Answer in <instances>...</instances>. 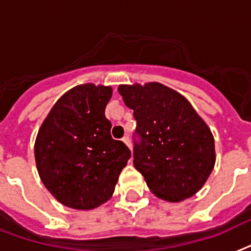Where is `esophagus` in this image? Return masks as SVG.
Masks as SVG:
<instances>
[{"label": "esophagus", "instance_id": "esophagus-1", "mask_svg": "<svg viewBox=\"0 0 251 251\" xmlns=\"http://www.w3.org/2000/svg\"><path fill=\"white\" fill-rule=\"evenodd\" d=\"M123 142H124V144H126V145H127L128 148L130 149V140H129V137H128V136H126V137L123 138Z\"/></svg>", "mask_w": 251, "mask_h": 251}]
</instances>
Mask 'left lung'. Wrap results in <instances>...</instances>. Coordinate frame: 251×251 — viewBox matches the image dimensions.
Instances as JSON below:
<instances>
[{
  "label": "left lung",
  "mask_w": 251,
  "mask_h": 251,
  "mask_svg": "<svg viewBox=\"0 0 251 251\" xmlns=\"http://www.w3.org/2000/svg\"><path fill=\"white\" fill-rule=\"evenodd\" d=\"M137 122L133 165L151 192L167 201L191 198L215 163L214 138L192 105L160 83L119 86Z\"/></svg>",
  "instance_id": "left-lung-1"
}]
</instances>
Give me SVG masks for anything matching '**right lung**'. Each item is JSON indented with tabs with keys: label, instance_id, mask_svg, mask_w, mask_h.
I'll return each mask as SVG.
<instances>
[{
	"label": "right lung",
	"instance_id": "obj_1",
	"mask_svg": "<svg viewBox=\"0 0 251 251\" xmlns=\"http://www.w3.org/2000/svg\"><path fill=\"white\" fill-rule=\"evenodd\" d=\"M110 87L80 84L53 105L37 134V169L61 204L97 208L111 198L130 150L110 134L105 107Z\"/></svg>",
	"mask_w": 251,
	"mask_h": 251
}]
</instances>
